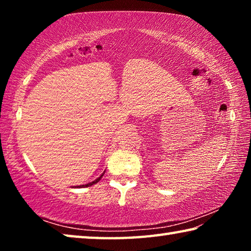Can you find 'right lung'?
Wrapping results in <instances>:
<instances>
[{
	"instance_id": "right-lung-1",
	"label": "right lung",
	"mask_w": 251,
	"mask_h": 251,
	"mask_svg": "<svg viewBox=\"0 0 251 251\" xmlns=\"http://www.w3.org/2000/svg\"><path fill=\"white\" fill-rule=\"evenodd\" d=\"M105 173V172H104ZM104 173L103 174H101V175L99 177V178H97V179H95L94 181H92V182H88V184H86V185H80V186H77V187H79V188H82V187H90V186H92V185H95L96 184V182H99L100 180V178L101 177H103V175H104Z\"/></svg>"
}]
</instances>
